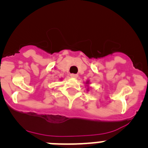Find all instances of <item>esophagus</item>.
I'll use <instances>...</instances> for the list:
<instances>
[{
    "mask_svg": "<svg viewBox=\"0 0 148 148\" xmlns=\"http://www.w3.org/2000/svg\"><path fill=\"white\" fill-rule=\"evenodd\" d=\"M70 76L72 77V78H78V74H74V73H72V74H70Z\"/></svg>",
    "mask_w": 148,
    "mask_h": 148,
    "instance_id": "34e87169",
    "label": "esophagus"
}]
</instances>
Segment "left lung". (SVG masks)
<instances>
[{
    "instance_id": "left-lung-1",
    "label": "left lung",
    "mask_w": 148,
    "mask_h": 148,
    "mask_svg": "<svg viewBox=\"0 0 148 148\" xmlns=\"http://www.w3.org/2000/svg\"><path fill=\"white\" fill-rule=\"evenodd\" d=\"M86 84H88V82H87V83H86Z\"/></svg>"
}]
</instances>
